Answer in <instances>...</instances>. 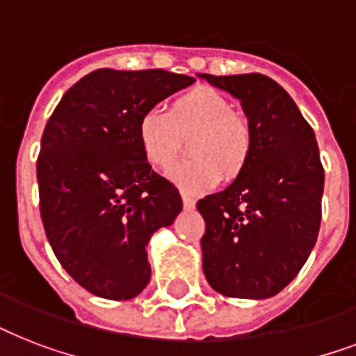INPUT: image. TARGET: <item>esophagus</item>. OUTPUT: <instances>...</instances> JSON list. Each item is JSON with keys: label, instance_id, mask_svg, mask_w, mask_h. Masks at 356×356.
<instances>
[{"label": "esophagus", "instance_id": "1", "mask_svg": "<svg viewBox=\"0 0 356 356\" xmlns=\"http://www.w3.org/2000/svg\"><path fill=\"white\" fill-rule=\"evenodd\" d=\"M183 205H184V209H194V205H195V201L192 200L190 195L184 194V192H183Z\"/></svg>", "mask_w": 356, "mask_h": 356}]
</instances>
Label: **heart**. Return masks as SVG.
<instances>
[{
	"label": "heart",
	"mask_w": 356,
	"mask_h": 356,
	"mask_svg": "<svg viewBox=\"0 0 356 356\" xmlns=\"http://www.w3.org/2000/svg\"><path fill=\"white\" fill-rule=\"evenodd\" d=\"M140 149L151 166L168 172L190 140L188 156L172 172L186 194H201L218 183L233 181L245 170L253 151V129L233 103L211 86H194L170 103L168 113L151 108L136 129Z\"/></svg>",
	"instance_id": "b5f03b06"
}]
</instances>
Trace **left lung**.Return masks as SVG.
<instances>
[{"mask_svg": "<svg viewBox=\"0 0 356 356\" xmlns=\"http://www.w3.org/2000/svg\"><path fill=\"white\" fill-rule=\"evenodd\" d=\"M201 77L238 97L253 129L245 170L195 205L205 220L203 271L222 296L271 298L293 281L320 233L325 170L316 134L266 75Z\"/></svg>", "mask_w": 356, "mask_h": 356, "instance_id": "1", "label": "left lung"}]
</instances>
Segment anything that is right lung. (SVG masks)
Listing matches in <instances>:
<instances>
[{
	"label": "right lung",
	"instance_id": "obj_1",
	"mask_svg": "<svg viewBox=\"0 0 356 356\" xmlns=\"http://www.w3.org/2000/svg\"><path fill=\"white\" fill-rule=\"evenodd\" d=\"M164 70L102 68L58 102L36 161L40 218L53 253L77 284L122 301L149 282L145 245L183 209L151 170L136 129L142 114L194 83Z\"/></svg>",
	"mask_w": 356,
	"mask_h": 356
}]
</instances>
